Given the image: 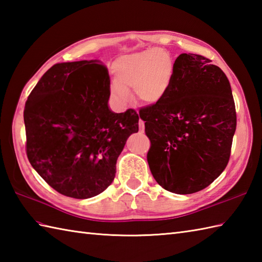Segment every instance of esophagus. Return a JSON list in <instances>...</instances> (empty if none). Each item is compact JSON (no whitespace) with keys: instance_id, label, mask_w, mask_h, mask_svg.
I'll use <instances>...</instances> for the list:
<instances>
[{"instance_id":"obj_1","label":"esophagus","mask_w":262,"mask_h":262,"mask_svg":"<svg viewBox=\"0 0 262 262\" xmlns=\"http://www.w3.org/2000/svg\"><path fill=\"white\" fill-rule=\"evenodd\" d=\"M138 127H140L141 133H144V130H145V125H144V121L142 119H140V121H138Z\"/></svg>"}]
</instances>
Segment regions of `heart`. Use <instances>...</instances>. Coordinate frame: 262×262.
Segmentation results:
<instances>
[{"label": "heart", "mask_w": 262, "mask_h": 262, "mask_svg": "<svg viewBox=\"0 0 262 262\" xmlns=\"http://www.w3.org/2000/svg\"><path fill=\"white\" fill-rule=\"evenodd\" d=\"M115 82L110 86L115 101L125 105L134 89L136 98L144 103H157L168 94L174 75V63L163 48H151L121 56L114 66Z\"/></svg>", "instance_id": "heart-1"}]
</instances>
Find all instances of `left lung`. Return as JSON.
Segmentation results:
<instances>
[{"label":"left lung","instance_id":"1","mask_svg":"<svg viewBox=\"0 0 262 262\" xmlns=\"http://www.w3.org/2000/svg\"><path fill=\"white\" fill-rule=\"evenodd\" d=\"M151 141L147 162L165 190L188 194L226 168L236 129L229 79L202 55L181 54L164 99L140 111Z\"/></svg>","mask_w":262,"mask_h":262}]
</instances>
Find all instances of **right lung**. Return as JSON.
I'll use <instances>...</instances> for the list:
<instances>
[{"label":"right lung","mask_w":262,"mask_h":262,"mask_svg":"<svg viewBox=\"0 0 262 262\" xmlns=\"http://www.w3.org/2000/svg\"><path fill=\"white\" fill-rule=\"evenodd\" d=\"M109 98L108 70L93 60L54 65L28 97V159L64 196L86 199L104 191L128 137L138 132L136 111L116 114Z\"/></svg>","instance_id":"add662e5"}]
</instances>
